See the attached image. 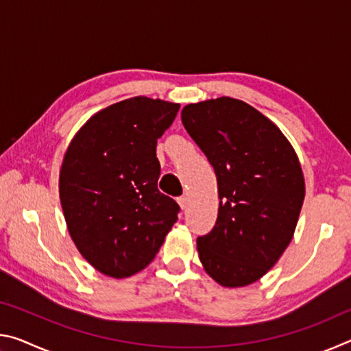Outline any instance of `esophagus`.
<instances>
[{"label": "esophagus", "mask_w": 351, "mask_h": 351, "mask_svg": "<svg viewBox=\"0 0 351 351\" xmlns=\"http://www.w3.org/2000/svg\"><path fill=\"white\" fill-rule=\"evenodd\" d=\"M178 204H180V207L182 210H186L187 209V206H189V198L187 197H181V198H178Z\"/></svg>", "instance_id": "34e87169"}]
</instances>
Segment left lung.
<instances>
[{
  "label": "left lung",
  "instance_id": "left-lung-1",
  "mask_svg": "<svg viewBox=\"0 0 351 351\" xmlns=\"http://www.w3.org/2000/svg\"><path fill=\"white\" fill-rule=\"evenodd\" d=\"M181 119L218 182V218L197 240L199 261L221 287H247L294 237L305 199L299 156L271 119L239 99L189 104Z\"/></svg>",
  "mask_w": 351,
  "mask_h": 351
}]
</instances>
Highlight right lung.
Returning <instances> with one entry per match:
<instances>
[{
  "label": "right lung",
  "mask_w": 351,
  "mask_h": 351,
  "mask_svg": "<svg viewBox=\"0 0 351 351\" xmlns=\"http://www.w3.org/2000/svg\"><path fill=\"white\" fill-rule=\"evenodd\" d=\"M180 104L144 96L112 104L79 128L64 152L58 193L82 257L112 278L145 269L178 219L158 190V139Z\"/></svg>",
  "instance_id": "add662e5"
}]
</instances>
